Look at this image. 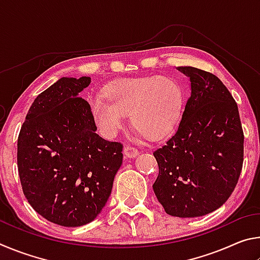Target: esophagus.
<instances>
[{
	"label": "esophagus",
	"instance_id": "1",
	"mask_svg": "<svg viewBox=\"0 0 260 260\" xmlns=\"http://www.w3.org/2000/svg\"><path fill=\"white\" fill-rule=\"evenodd\" d=\"M124 153H125L126 157L134 158V157H136V156L139 155V150L136 148L132 147V146H126L125 149H124Z\"/></svg>",
	"mask_w": 260,
	"mask_h": 260
}]
</instances>
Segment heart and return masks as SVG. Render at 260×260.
<instances>
[{"instance_id":"b5f03b06","label":"heart","mask_w":260,"mask_h":260,"mask_svg":"<svg viewBox=\"0 0 260 260\" xmlns=\"http://www.w3.org/2000/svg\"><path fill=\"white\" fill-rule=\"evenodd\" d=\"M183 108V91L170 77L119 79L103 88V98L90 100V111L105 136H113L129 114L131 125L149 140L172 132Z\"/></svg>"}]
</instances>
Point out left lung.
<instances>
[{"mask_svg": "<svg viewBox=\"0 0 260 260\" xmlns=\"http://www.w3.org/2000/svg\"><path fill=\"white\" fill-rule=\"evenodd\" d=\"M179 71L190 78L191 95L177 129L153 151L159 173L152 188L167 214L193 218L219 209L234 191L244 134L235 100L217 76L191 67Z\"/></svg>", "mask_w": 260, "mask_h": 260, "instance_id": "obj_1", "label": "left lung"}]
</instances>
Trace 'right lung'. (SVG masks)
I'll return each instance as SVG.
<instances>
[{"instance_id": "right-lung-1", "label": "right lung", "mask_w": 260, "mask_h": 260, "mask_svg": "<svg viewBox=\"0 0 260 260\" xmlns=\"http://www.w3.org/2000/svg\"><path fill=\"white\" fill-rule=\"evenodd\" d=\"M89 77L61 78L38 95L17 143V164L30 206L57 225L93 221L122 162V143L95 133L90 105L79 93Z\"/></svg>"}]
</instances>
